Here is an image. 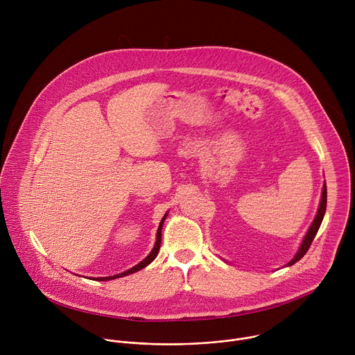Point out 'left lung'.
<instances>
[{
    "label": "left lung",
    "mask_w": 355,
    "mask_h": 355,
    "mask_svg": "<svg viewBox=\"0 0 355 355\" xmlns=\"http://www.w3.org/2000/svg\"><path fill=\"white\" fill-rule=\"evenodd\" d=\"M326 205H327V188H326V182H324V185H323V192H322V199H320V205H319L316 218H315V220L312 222V225H311V227H309L306 236L303 237L302 244H300L297 252L295 254V257L288 263V266L295 264L296 261H299V260L308 252V250H309V247H311V244H312V241H313V239H315V236H316V233H318V230H319V227H320V225H322V220H323V218H324Z\"/></svg>",
    "instance_id": "8db88e82"
}]
</instances>
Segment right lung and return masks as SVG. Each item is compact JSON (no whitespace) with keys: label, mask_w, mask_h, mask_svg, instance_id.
Returning <instances> with one entry per match:
<instances>
[{"label":"right lung","mask_w":355,"mask_h":355,"mask_svg":"<svg viewBox=\"0 0 355 355\" xmlns=\"http://www.w3.org/2000/svg\"><path fill=\"white\" fill-rule=\"evenodd\" d=\"M166 218H167V214L164 215V218L162 219V222H160V226H159V229H157V239H156V244H155V247H153V250L150 251V254L143 260V261H140L137 266H135V267H132L130 270H128V271H125V272H121V274H116V275H114V277H104V278H96L98 281H110V279H116V278H121V277H126V275H129V274H133V272H136V271H139V270H143L144 267H147L151 261H153L156 257H157V254H159V250H160V244H162V227H163V223H164V220H166ZM95 279V278H94Z\"/></svg>","instance_id":"right-lung-1"}]
</instances>
